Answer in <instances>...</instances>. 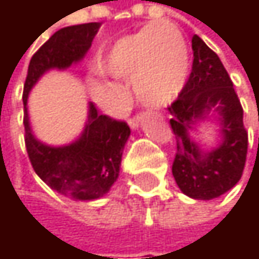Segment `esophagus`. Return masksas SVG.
<instances>
[{"instance_id":"1","label":"esophagus","mask_w":259,"mask_h":259,"mask_svg":"<svg viewBox=\"0 0 259 259\" xmlns=\"http://www.w3.org/2000/svg\"><path fill=\"white\" fill-rule=\"evenodd\" d=\"M141 120H142V117H141V115H135L133 118H130L129 120V126L132 127V129H138V126H139Z\"/></svg>"}]
</instances>
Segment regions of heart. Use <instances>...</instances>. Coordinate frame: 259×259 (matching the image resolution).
<instances>
[{
  "label": "heart",
  "mask_w": 259,
  "mask_h": 259,
  "mask_svg": "<svg viewBox=\"0 0 259 259\" xmlns=\"http://www.w3.org/2000/svg\"><path fill=\"white\" fill-rule=\"evenodd\" d=\"M96 69L103 76L130 79L139 103L162 108L180 96L189 79V45L174 24H148L115 40L99 55Z\"/></svg>",
  "instance_id": "heart-1"
}]
</instances>
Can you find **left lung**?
<instances>
[{"label":"left lung","mask_w":259,"mask_h":259,"mask_svg":"<svg viewBox=\"0 0 259 259\" xmlns=\"http://www.w3.org/2000/svg\"><path fill=\"white\" fill-rule=\"evenodd\" d=\"M193 64L179 99L168 108L177 141L172 176L180 190L193 199H214L238 183L247 153L243 108L219 57L192 37ZM201 121H218L220 142L204 150L191 136Z\"/></svg>","instance_id":"obj_1"}]
</instances>
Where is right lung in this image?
Returning a JSON list of instances; mask_svg holds the SVG:
<instances>
[{"instance_id": "1", "label": "right lung", "mask_w": 259, "mask_h": 259, "mask_svg": "<svg viewBox=\"0 0 259 259\" xmlns=\"http://www.w3.org/2000/svg\"><path fill=\"white\" fill-rule=\"evenodd\" d=\"M100 22L66 26L58 29L31 58L24 85L25 145L35 174L55 192L75 201L103 198L120 176L124 145L130 136L124 121L100 115L88 103V117L80 136L67 145H48L31 129L28 96L37 80L49 70H66L88 52Z\"/></svg>"}]
</instances>
